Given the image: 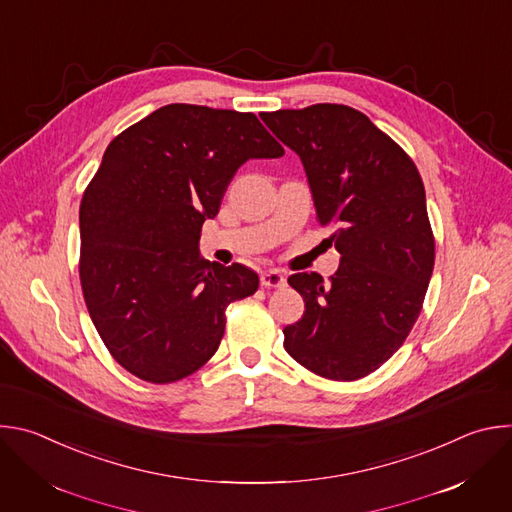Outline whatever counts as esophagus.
I'll list each match as a JSON object with an SVG mask.
<instances>
[{"label":"esophagus","mask_w":512,"mask_h":512,"mask_svg":"<svg viewBox=\"0 0 512 512\" xmlns=\"http://www.w3.org/2000/svg\"><path fill=\"white\" fill-rule=\"evenodd\" d=\"M287 283L285 275L279 269H269L261 273V285L263 287H283Z\"/></svg>","instance_id":"1"}]
</instances>
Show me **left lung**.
<instances>
[{
	"label": "left lung",
	"mask_w": 512,
	"mask_h": 512,
	"mask_svg": "<svg viewBox=\"0 0 512 512\" xmlns=\"http://www.w3.org/2000/svg\"><path fill=\"white\" fill-rule=\"evenodd\" d=\"M306 170L316 218L332 229L338 271L296 273L306 312L283 346L308 371L356 381L411 332L433 271L425 188L411 158L367 115L332 103L261 113Z\"/></svg>",
	"instance_id": "obj_1"
}]
</instances>
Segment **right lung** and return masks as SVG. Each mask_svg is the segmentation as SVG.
I'll use <instances>...</instances> for the list:
<instances>
[{"instance_id":"1","label":"right lung","mask_w":512,"mask_h":512,"mask_svg":"<svg viewBox=\"0 0 512 512\" xmlns=\"http://www.w3.org/2000/svg\"><path fill=\"white\" fill-rule=\"evenodd\" d=\"M281 156L253 113L184 103L109 143L81 202L79 271L91 320L131 375L174 383L216 352L227 306L259 277L202 259V223L247 160Z\"/></svg>"}]
</instances>
